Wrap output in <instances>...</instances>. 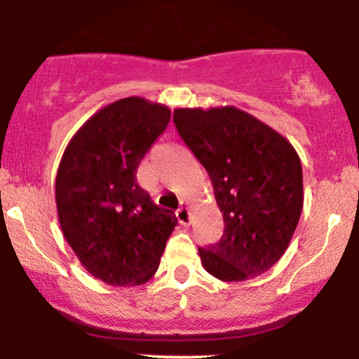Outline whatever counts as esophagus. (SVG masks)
I'll use <instances>...</instances> for the list:
<instances>
[{
  "instance_id": "1",
  "label": "esophagus",
  "mask_w": 359,
  "mask_h": 359,
  "mask_svg": "<svg viewBox=\"0 0 359 359\" xmlns=\"http://www.w3.org/2000/svg\"><path fill=\"white\" fill-rule=\"evenodd\" d=\"M177 221L184 226L191 224V208H189V205H182V208L177 211Z\"/></svg>"
}]
</instances>
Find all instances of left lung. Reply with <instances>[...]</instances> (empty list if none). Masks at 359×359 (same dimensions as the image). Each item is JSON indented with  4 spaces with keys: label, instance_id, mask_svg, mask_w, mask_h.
<instances>
[{
    "label": "left lung",
    "instance_id": "1",
    "mask_svg": "<svg viewBox=\"0 0 359 359\" xmlns=\"http://www.w3.org/2000/svg\"><path fill=\"white\" fill-rule=\"evenodd\" d=\"M174 123L209 174L224 219L219 243L199 248L204 270L222 282L265 273L283 257L302 212V165L295 148L234 106L177 108Z\"/></svg>",
    "mask_w": 359,
    "mask_h": 359
}]
</instances>
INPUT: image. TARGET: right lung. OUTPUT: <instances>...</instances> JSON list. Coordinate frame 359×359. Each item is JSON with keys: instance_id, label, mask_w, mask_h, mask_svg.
Masks as SVG:
<instances>
[{"instance_id": "obj_1", "label": "right lung", "mask_w": 359, "mask_h": 359, "mask_svg": "<svg viewBox=\"0 0 359 359\" xmlns=\"http://www.w3.org/2000/svg\"><path fill=\"white\" fill-rule=\"evenodd\" d=\"M160 102L131 96L93 114L71 138L55 179L60 229L81 265L113 287L142 285L158 270L177 226L138 187L137 170L170 121Z\"/></svg>"}]
</instances>
